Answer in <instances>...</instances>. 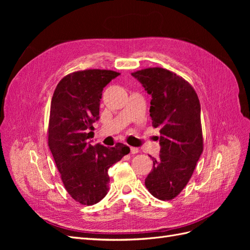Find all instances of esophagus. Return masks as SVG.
Returning <instances> with one entry per match:
<instances>
[{
    "instance_id": "1",
    "label": "esophagus",
    "mask_w": 250,
    "mask_h": 250,
    "mask_svg": "<svg viewBox=\"0 0 250 250\" xmlns=\"http://www.w3.org/2000/svg\"><path fill=\"white\" fill-rule=\"evenodd\" d=\"M130 153H131V154H137V153H139V149L135 148V147H130Z\"/></svg>"
}]
</instances>
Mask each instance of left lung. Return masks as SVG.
I'll return each mask as SVG.
<instances>
[{
	"instance_id": "obj_1",
	"label": "left lung",
	"mask_w": 250,
	"mask_h": 250,
	"mask_svg": "<svg viewBox=\"0 0 250 250\" xmlns=\"http://www.w3.org/2000/svg\"><path fill=\"white\" fill-rule=\"evenodd\" d=\"M151 95L150 117L160 129V156L145 179L150 194L172 200L191 179L203 151L200 102L194 87L175 73L148 67L131 73Z\"/></svg>"
}]
</instances>
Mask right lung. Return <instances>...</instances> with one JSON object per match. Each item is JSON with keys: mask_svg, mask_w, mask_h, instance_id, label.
I'll return each instance as SVG.
<instances>
[{"mask_svg": "<svg viewBox=\"0 0 250 250\" xmlns=\"http://www.w3.org/2000/svg\"><path fill=\"white\" fill-rule=\"evenodd\" d=\"M119 75L99 69L73 72L59 81L52 97L48 145L66 192L83 206L106 196L108 169L130 152L122 143L112 148L88 143L99 120L103 87Z\"/></svg>", "mask_w": 250, "mask_h": 250, "instance_id": "1", "label": "right lung"}]
</instances>
